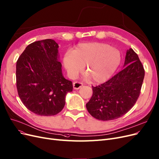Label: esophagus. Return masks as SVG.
I'll return each mask as SVG.
<instances>
[{"mask_svg":"<svg viewBox=\"0 0 159 159\" xmlns=\"http://www.w3.org/2000/svg\"><path fill=\"white\" fill-rule=\"evenodd\" d=\"M82 86H83V84L80 83V82L75 81V82H74V83L73 84V87H74V89H80Z\"/></svg>","mask_w":159,"mask_h":159,"instance_id":"1","label":"esophagus"}]
</instances>
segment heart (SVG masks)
I'll use <instances>...</instances> for the list:
<instances>
[{
    "label": "heart",
    "mask_w": 159,
    "mask_h": 159,
    "mask_svg": "<svg viewBox=\"0 0 159 159\" xmlns=\"http://www.w3.org/2000/svg\"><path fill=\"white\" fill-rule=\"evenodd\" d=\"M63 64L68 75L75 78L83 70L96 83H102L110 79L118 68L122 61V54L112 46L103 43H80L74 51L64 53Z\"/></svg>",
    "instance_id": "heart-1"
}]
</instances>
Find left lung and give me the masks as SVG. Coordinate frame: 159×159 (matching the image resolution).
Returning <instances> with one entry per match:
<instances>
[{
    "label": "left lung",
    "mask_w": 159,
    "mask_h": 159,
    "mask_svg": "<svg viewBox=\"0 0 159 159\" xmlns=\"http://www.w3.org/2000/svg\"><path fill=\"white\" fill-rule=\"evenodd\" d=\"M145 70L132 48L126 52L124 68L105 83L93 87V95L86 104L95 118L108 121L117 119L132 108L139 96Z\"/></svg>",
    "instance_id": "1"
}]
</instances>
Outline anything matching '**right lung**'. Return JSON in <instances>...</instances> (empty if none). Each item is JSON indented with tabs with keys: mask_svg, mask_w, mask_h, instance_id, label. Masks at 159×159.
Masks as SVG:
<instances>
[{
	"mask_svg": "<svg viewBox=\"0 0 159 159\" xmlns=\"http://www.w3.org/2000/svg\"><path fill=\"white\" fill-rule=\"evenodd\" d=\"M58 45L51 39L31 43L16 62V87L25 107L40 116H54L65 105L72 82L64 78Z\"/></svg>",
	"mask_w": 159,
	"mask_h": 159,
	"instance_id": "obj_1",
	"label": "right lung"
}]
</instances>
